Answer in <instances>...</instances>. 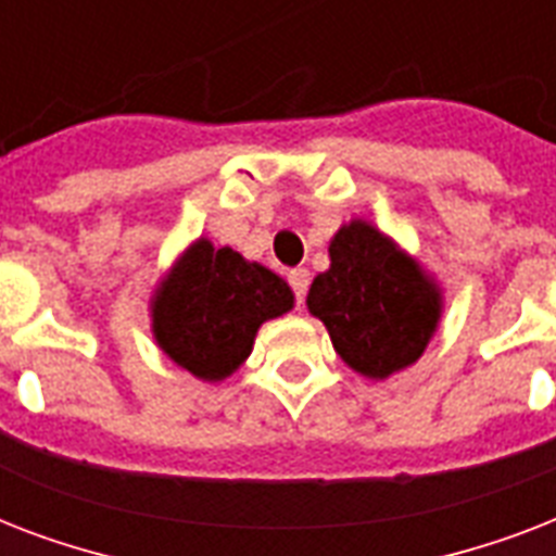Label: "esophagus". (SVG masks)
<instances>
[{"mask_svg": "<svg viewBox=\"0 0 556 556\" xmlns=\"http://www.w3.org/2000/svg\"><path fill=\"white\" fill-rule=\"evenodd\" d=\"M308 282H312V277H308V270L305 268L288 270V286H291V291H294L296 305H303L305 294H308Z\"/></svg>", "mask_w": 556, "mask_h": 556, "instance_id": "obj_1", "label": "esophagus"}]
</instances>
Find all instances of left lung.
I'll use <instances>...</instances> for the list:
<instances>
[{
	"instance_id": "left-lung-1",
	"label": "left lung",
	"mask_w": 556,
	"mask_h": 556,
	"mask_svg": "<svg viewBox=\"0 0 556 556\" xmlns=\"http://www.w3.org/2000/svg\"><path fill=\"white\" fill-rule=\"evenodd\" d=\"M329 256L331 268L308 291V312L326 323L338 355L369 378L415 364L439 323V288L366 222L340 227Z\"/></svg>"
}]
</instances>
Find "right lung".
<instances>
[{
	"label": "right lung",
	"instance_id": "obj_1",
	"mask_svg": "<svg viewBox=\"0 0 556 556\" xmlns=\"http://www.w3.org/2000/svg\"><path fill=\"white\" fill-rule=\"evenodd\" d=\"M291 305V288L277 274L201 239L161 286L152 329L178 366L201 380H222L251 355L262 323Z\"/></svg>",
	"mask_w": 556,
	"mask_h": 556
}]
</instances>
